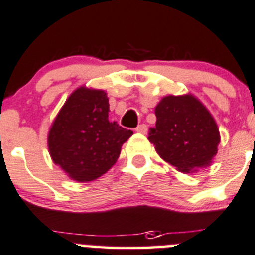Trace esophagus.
I'll list each match as a JSON object with an SVG mask.
<instances>
[{"instance_id": "esophagus-1", "label": "esophagus", "mask_w": 255, "mask_h": 255, "mask_svg": "<svg viewBox=\"0 0 255 255\" xmlns=\"http://www.w3.org/2000/svg\"><path fill=\"white\" fill-rule=\"evenodd\" d=\"M135 132L140 133V134H145V133H147V126L139 125L137 128H135Z\"/></svg>"}]
</instances>
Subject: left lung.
<instances>
[{"label":"left lung","mask_w":255,"mask_h":255,"mask_svg":"<svg viewBox=\"0 0 255 255\" xmlns=\"http://www.w3.org/2000/svg\"><path fill=\"white\" fill-rule=\"evenodd\" d=\"M149 139L159 157L182 173L209 167L218 152L219 128L206 106L190 95L165 96L155 106Z\"/></svg>","instance_id":"left-lung-1"}]
</instances>
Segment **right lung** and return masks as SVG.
<instances>
[{"label":"right lung","mask_w":255,"mask_h":255,"mask_svg":"<svg viewBox=\"0 0 255 255\" xmlns=\"http://www.w3.org/2000/svg\"><path fill=\"white\" fill-rule=\"evenodd\" d=\"M108 111L105 91L81 86L71 93L49 128V155L76 182H92L107 173L133 134L110 122Z\"/></svg>","instance_id":"add662e5"}]
</instances>
